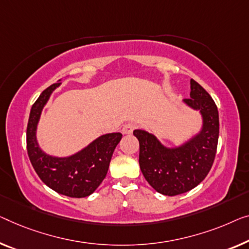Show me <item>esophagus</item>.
I'll list each match as a JSON object with an SVG mask.
<instances>
[{
  "label": "esophagus",
  "mask_w": 249,
  "mask_h": 249,
  "mask_svg": "<svg viewBox=\"0 0 249 249\" xmlns=\"http://www.w3.org/2000/svg\"><path fill=\"white\" fill-rule=\"evenodd\" d=\"M136 128V125L134 123H127L124 125L123 127V133L124 134H131V133H133V131Z\"/></svg>",
  "instance_id": "obj_1"
}]
</instances>
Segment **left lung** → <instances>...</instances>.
Masks as SVG:
<instances>
[{
	"instance_id": "left-lung-1",
	"label": "left lung",
	"mask_w": 249,
	"mask_h": 249,
	"mask_svg": "<svg viewBox=\"0 0 249 249\" xmlns=\"http://www.w3.org/2000/svg\"><path fill=\"white\" fill-rule=\"evenodd\" d=\"M190 98L184 103L200 110L201 132L182 146L168 148L157 137L142 129L133 134L140 142V168L144 178L159 194L177 196L190 191L209 173L216 157L219 137V115L206 89L191 79Z\"/></svg>"
}]
</instances>
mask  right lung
<instances>
[{"label":"right lung","instance_id":"obj_1","mask_svg":"<svg viewBox=\"0 0 249 249\" xmlns=\"http://www.w3.org/2000/svg\"><path fill=\"white\" fill-rule=\"evenodd\" d=\"M59 85L60 83H55L44 89L32 105L27 127L28 155L44 184L60 195L84 198L91 195L105 179L113 152L120 143L122 134L109 133L103 135L68 158L50 157L42 152L36 142V125L43 106Z\"/></svg>","mask_w":249,"mask_h":249}]
</instances>
